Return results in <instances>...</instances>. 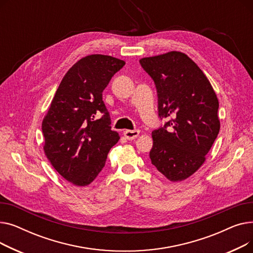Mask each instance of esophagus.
<instances>
[{
    "mask_svg": "<svg viewBox=\"0 0 253 253\" xmlns=\"http://www.w3.org/2000/svg\"><path fill=\"white\" fill-rule=\"evenodd\" d=\"M139 130L135 129V130H125L124 131V136L129 139V140H132V139H135L138 135H139Z\"/></svg>",
    "mask_w": 253,
    "mask_h": 253,
    "instance_id": "34e87169",
    "label": "esophagus"
}]
</instances>
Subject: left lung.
Segmentation results:
<instances>
[{
  "mask_svg": "<svg viewBox=\"0 0 253 253\" xmlns=\"http://www.w3.org/2000/svg\"><path fill=\"white\" fill-rule=\"evenodd\" d=\"M139 62L155 82L159 117L167 119L164 127L152 132V164L170 181H181L203 165L217 137V96L201 69L182 52Z\"/></svg>",
  "mask_w": 253,
  "mask_h": 253,
  "instance_id": "obj_1",
  "label": "left lung"
}]
</instances>
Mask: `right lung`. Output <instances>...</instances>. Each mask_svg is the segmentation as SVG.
<instances>
[{
    "label": "right lung",
    "mask_w": 253,
    "mask_h": 253,
    "mask_svg": "<svg viewBox=\"0 0 253 253\" xmlns=\"http://www.w3.org/2000/svg\"><path fill=\"white\" fill-rule=\"evenodd\" d=\"M124 65V60L110 55L81 58L62 78L43 119L46 157L63 178L78 187L96 178L120 139L111 129L102 92Z\"/></svg>",
    "instance_id": "add662e5"
}]
</instances>
